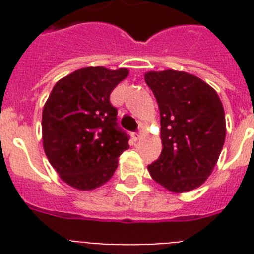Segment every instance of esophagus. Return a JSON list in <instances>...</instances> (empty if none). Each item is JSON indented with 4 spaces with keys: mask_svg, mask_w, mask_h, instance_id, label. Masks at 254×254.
Listing matches in <instances>:
<instances>
[{
    "mask_svg": "<svg viewBox=\"0 0 254 254\" xmlns=\"http://www.w3.org/2000/svg\"><path fill=\"white\" fill-rule=\"evenodd\" d=\"M131 137H133V138L137 141V139H139V137H141V131H135V133H133V134H131Z\"/></svg>",
    "mask_w": 254,
    "mask_h": 254,
    "instance_id": "obj_1",
    "label": "esophagus"
}]
</instances>
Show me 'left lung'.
I'll list each match as a JSON object with an SVG mask.
<instances>
[{"label": "left lung", "instance_id": "1", "mask_svg": "<svg viewBox=\"0 0 254 254\" xmlns=\"http://www.w3.org/2000/svg\"><path fill=\"white\" fill-rule=\"evenodd\" d=\"M158 103L162 153L147 166L171 192L203 185L225 141V115L216 91L191 73L166 69L145 73Z\"/></svg>", "mask_w": 254, "mask_h": 254}]
</instances>
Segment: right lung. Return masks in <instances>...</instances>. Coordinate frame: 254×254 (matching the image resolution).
<instances>
[{
    "label": "right lung",
    "mask_w": 254,
    "mask_h": 254,
    "mask_svg": "<svg viewBox=\"0 0 254 254\" xmlns=\"http://www.w3.org/2000/svg\"><path fill=\"white\" fill-rule=\"evenodd\" d=\"M127 68L87 67L54 85L42 113L43 147L61 178L77 190L103 186L115 174L129 135L117 124L112 91Z\"/></svg>",
    "instance_id": "obj_1"
}]
</instances>
